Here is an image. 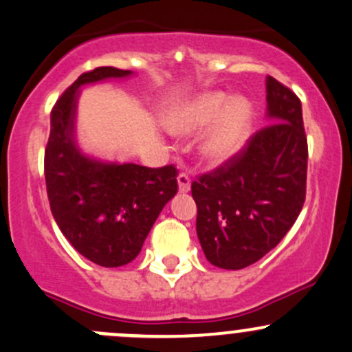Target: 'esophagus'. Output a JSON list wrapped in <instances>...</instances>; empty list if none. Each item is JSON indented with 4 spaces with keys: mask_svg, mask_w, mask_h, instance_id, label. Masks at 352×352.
Wrapping results in <instances>:
<instances>
[{
    "mask_svg": "<svg viewBox=\"0 0 352 352\" xmlns=\"http://www.w3.org/2000/svg\"><path fill=\"white\" fill-rule=\"evenodd\" d=\"M177 180H179V190L182 192V194L190 190V177H188L187 172H180Z\"/></svg>",
    "mask_w": 352,
    "mask_h": 352,
    "instance_id": "34e87169",
    "label": "esophagus"
}]
</instances>
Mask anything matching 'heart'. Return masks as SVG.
Instances as JSON below:
<instances>
[{"label":"heart","instance_id":"b5f03b06","mask_svg":"<svg viewBox=\"0 0 352 352\" xmlns=\"http://www.w3.org/2000/svg\"><path fill=\"white\" fill-rule=\"evenodd\" d=\"M165 122L179 133L199 132L210 124L200 140V153L217 165L232 158L245 145L252 126V107L242 96L230 100L222 91H208L173 108Z\"/></svg>","mask_w":352,"mask_h":352}]
</instances>
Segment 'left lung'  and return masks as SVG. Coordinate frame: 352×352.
<instances>
[{
    "label": "left lung",
    "mask_w": 352,
    "mask_h": 352,
    "mask_svg": "<svg viewBox=\"0 0 352 352\" xmlns=\"http://www.w3.org/2000/svg\"><path fill=\"white\" fill-rule=\"evenodd\" d=\"M265 83L272 123L192 182L197 235L207 261L220 269H244L264 257L294 226L306 200L300 100L272 76Z\"/></svg>",
    "instance_id": "1"
}]
</instances>
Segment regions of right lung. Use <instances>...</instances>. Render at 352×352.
Instances as JSON below:
<instances>
[{
    "instance_id": "right-lung-1",
    "label": "right lung",
    "mask_w": 352,
    "mask_h": 352,
    "mask_svg": "<svg viewBox=\"0 0 352 352\" xmlns=\"http://www.w3.org/2000/svg\"><path fill=\"white\" fill-rule=\"evenodd\" d=\"M130 75L129 69L98 67L75 80L53 105L45 148V180L58 227L83 257L102 267H120L142 250L165 204L179 190L175 165L100 164L73 144L78 87Z\"/></svg>"
}]
</instances>
